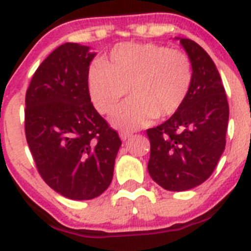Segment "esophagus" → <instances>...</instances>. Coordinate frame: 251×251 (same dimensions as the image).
Wrapping results in <instances>:
<instances>
[{
    "instance_id": "34e87169",
    "label": "esophagus",
    "mask_w": 251,
    "mask_h": 251,
    "mask_svg": "<svg viewBox=\"0 0 251 251\" xmlns=\"http://www.w3.org/2000/svg\"><path fill=\"white\" fill-rule=\"evenodd\" d=\"M119 137H121L122 141H127L129 137H132V133H128V132H121V134H119Z\"/></svg>"
}]
</instances>
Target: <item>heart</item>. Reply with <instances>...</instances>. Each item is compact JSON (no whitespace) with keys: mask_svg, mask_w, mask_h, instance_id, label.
Wrapping results in <instances>:
<instances>
[{"mask_svg":"<svg viewBox=\"0 0 251 251\" xmlns=\"http://www.w3.org/2000/svg\"><path fill=\"white\" fill-rule=\"evenodd\" d=\"M191 60L185 52L154 44H123L105 61H95L88 73V92L100 114H110L127 94L132 99L112 122L136 130L156 118H167L182 106L191 89Z\"/></svg>","mask_w":251,"mask_h":251,"instance_id":"obj_1","label":"heart"}]
</instances>
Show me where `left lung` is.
I'll list each match as a JSON object with an SVG mask.
<instances>
[{"label":"left lung","instance_id":"1","mask_svg":"<svg viewBox=\"0 0 251 251\" xmlns=\"http://www.w3.org/2000/svg\"><path fill=\"white\" fill-rule=\"evenodd\" d=\"M179 40L192 64L191 89L168 121L147 129L148 172L168 191H186L211 176L226 145L229 104L214 61L199 44Z\"/></svg>","mask_w":251,"mask_h":251}]
</instances>
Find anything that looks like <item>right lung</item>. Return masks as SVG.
<instances>
[{
    "mask_svg": "<svg viewBox=\"0 0 251 251\" xmlns=\"http://www.w3.org/2000/svg\"><path fill=\"white\" fill-rule=\"evenodd\" d=\"M94 56L89 46L60 45L40 64L26 92V141L37 171L70 200H92L109 187L122 146L90 100Z\"/></svg>",
    "mask_w": 251,
    "mask_h": 251,
    "instance_id": "add662e5",
    "label": "right lung"
}]
</instances>
